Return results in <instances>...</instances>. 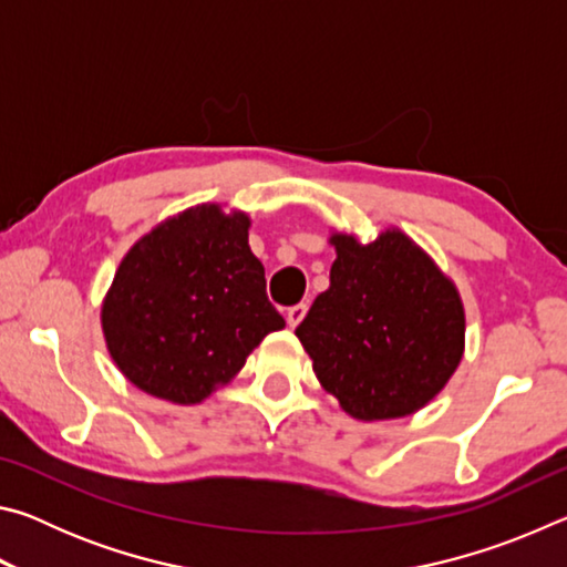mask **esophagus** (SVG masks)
<instances>
[{
	"mask_svg": "<svg viewBox=\"0 0 567 567\" xmlns=\"http://www.w3.org/2000/svg\"><path fill=\"white\" fill-rule=\"evenodd\" d=\"M305 315H307V305H305V302H300V305H295V307H290V310H287V315H285V318H287V324H290V328L295 330V328H297V324H300V322H302V318H305Z\"/></svg>",
	"mask_w": 567,
	"mask_h": 567,
	"instance_id": "esophagus-1",
	"label": "esophagus"
}]
</instances>
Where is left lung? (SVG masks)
Instances as JSON below:
<instances>
[{
    "label": "left lung",
    "mask_w": 567,
    "mask_h": 567,
    "mask_svg": "<svg viewBox=\"0 0 567 567\" xmlns=\"http://www.w3.org/2000/svg\"><path fill=\"white\" fill-rule=\"evenodd\" d=\"M330 287L297 324L320 385L354 420H395L425 408L465 352L455 282L398 227L372 243L332 233Z\"/></svg>",
    "instance_id": "obj_1"
}]
</instances>
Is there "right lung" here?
Masks as SVG:
<instances>
[{"label":"right lung","instance_id":"obj_1","mask_svg":"<svg viewBox=\"0 0 567 567\" xmlns=\"http://www.w3.org/2000/svg\"><path fill=\"white\" fill-rule=\"evenodd\" d=\"M249 217L205 203L152 227L124 255L102 302L110 358L134 388L197 405L285 328L249 249Z\"/></svg>","mask_w":567,"mask_h":567}]
</instances>
